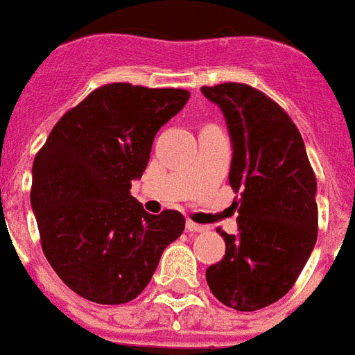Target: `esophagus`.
<instances>
[{"instance_id": "1", "label": "esophagus", "mask_w": 355, "mask_h": 355, "mask_svg": "<svg viewBox=\"0 0 355 355\" xmlns=\"http://www.w3.org/2000/svg\"><path fill=\"white\" fill-rule=\"evenodd\" d=\"M186 230L191 231V233H203V231H207V230H209V227H207V225L196 224V222H191V220H188V222H186Z\"/></svg>"}]
</instances>
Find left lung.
Wrapping results in <instances>:
<instances>
[{
	"label": "left lung",
	"mask_w": 355,
	"mask_h": 355,
	"mask_svg": "<svg viewBox=\"0 0 355 355\" xmlns=\"http://www.w3.org/2000/svg\"><path fill=\"white\" fill-rule=\"evenodd\" d=\"M201 92L222 109L233 144L230 184L239 201V235L207 269L214 297L252 312L282 299L295 284L318 237L316 175L288 112L248 84L224 83Z\"/></svg>",
	"instance_id": "8db88e82"
}]
</instances>
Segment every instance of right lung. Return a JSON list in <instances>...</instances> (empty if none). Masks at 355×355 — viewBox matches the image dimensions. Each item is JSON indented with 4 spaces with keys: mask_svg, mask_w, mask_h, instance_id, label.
<instances>
[{
    "mask_svg": "<svg viewBox=\"0 0 355 355\" xmlns=\"http://www.w3.org/2000/svg\"><path fill=\"white\" fill-rule=\"evenodd\" d=\"M182 88L99 86L60 118L33 159L31 209L65 286L99 304L135 299L184 231L178 211L148 214L130 193L152 143L188 101Z\"/></svg>",
    "mask_w": 355,
    "mask_h": 355,
    "instance_id": "add662e5",
    "label": "right lung"
}]
</instances>
